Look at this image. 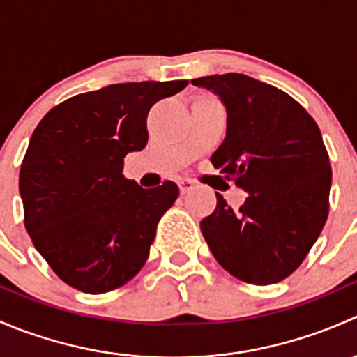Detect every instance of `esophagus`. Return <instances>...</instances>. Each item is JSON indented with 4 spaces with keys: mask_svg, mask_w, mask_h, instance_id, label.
Returning <instances> with one entry per match:
<instances>
[{
    "mask_svg": "<svg viewBox=\"0 0 357 357\" xmlns=\"http://www.w3.org/2000/svg\"><path fill=\"white\" fill-rule=\"evenodd\" d=\"M193 186H195V183L190 181V179H181L179 181V192H181V195H185L190 190H193Z\"/></svg>",
    "mask_w": 357,
    "mask_h": 357,
    "instance_id": "1",
    "label": "esophagus"
}]
</instances>
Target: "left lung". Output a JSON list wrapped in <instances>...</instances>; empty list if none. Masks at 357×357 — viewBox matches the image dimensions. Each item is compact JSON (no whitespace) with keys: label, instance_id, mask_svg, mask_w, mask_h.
Listing matches in <instances>:
<instances>
[{"label":"left lung","instance_id":"1","mask_svg":"<svg viewBox=\"0 0 357 357\" xmlns=\"http://www.w3.org/2000/svg\"><path fill=\"white\" fill-rule=\"evenodd\" d=\"M226 109V138L211 162L247 192L240 211L219 193L200 229L215 261L254 285L301 266L328 215L332 169L314 119L291 96L245 74L192 79Z\"/></svg>","mask_w":357,"mask_h":357}]
</instances>
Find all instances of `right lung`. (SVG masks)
<instances>
[{
    "instance_id": "obj_1",
    "label": "right lung",
    "mask_w": 357,
    "mask_h": 357,
    "mask_svg": "<svg viewBox=\"0 0 357 357\" xmlns=\"http://www.w3.org/2000/svg\"><path fill=\"white\" fill-rule=\"evenodd\" d=\"M188 81L110 84L43 117L29 142L19 190L25 228L53 271L74 289L105 294L149 259L176 183L145 190L122 174L124 157L149 142L146 115Z\"/></svg>"
}]
</instances>
